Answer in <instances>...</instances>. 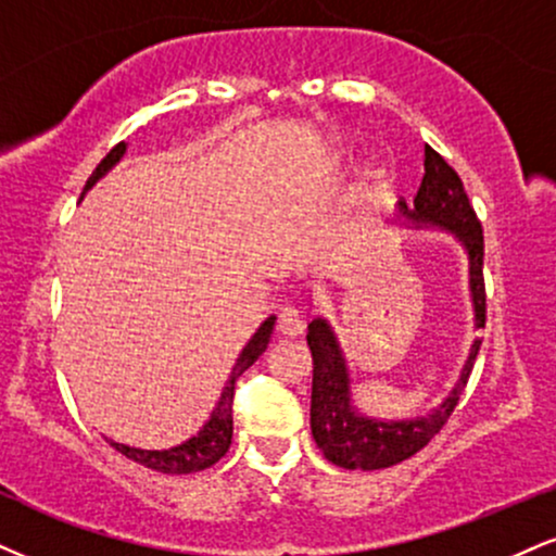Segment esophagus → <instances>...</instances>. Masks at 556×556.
Segmentation results:
<instances>
[{
    "mask_svg": "<svg viewBox=\"0 0 556 556\" xmlns=\"http://www.w3.org/2000/svg\"><path fill=\"white\" fill-rule=\"evenodd\" d=\"M303 329H305L303 313H300L295 305H285L282 311H279L277 331L285 333V337H300V333H303Z\"/></svg>",
    "mask_w": 556,
    "mask_h": 556,
    "instance_id": "obj_1",
    "label": "esophagus"
}]
</instances>
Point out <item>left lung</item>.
<instances>
[{
    "mask_svg": "<svg viewBox=\"0 0 556 556\" xmlns=\"http://www.w3.org/2000/svg\"><path fill=\"white\" fill-rule=\"evenodd\" d=\"M401 214L417 225H440L451 230L469 251V277L477 329L486 324V290H484V230L466 197L464 180L445 163L443 155L425 144V176L414 197V210L404 199L399 204ZM307 346L313 354V393H311V430L324 456L342 469L376 471L396 466L412 458L443 430L453 409H456L460 388L471 376L481 339L471 346L458 386L430 417H417L409 422H378L359 417L350 404V376L339 350L337 337L324 318L307 324Z\"/></svg>",
    "mask_w": 556,
    "mask_h": 556,
    "instance_id": "1",
    "label": "left lung"
}]
</instances>
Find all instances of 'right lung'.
I'll list each match as a JSON object with an SVG mask.
<instances>
[{
	"label": "right lung",
	"mask_w": 556,
	"mask_h": 556,
	"mask_svg": "<svg viewBox=\"0 0 556 556\" xmlns=\"http://www.w3.org/2000/svg\"><path fill=\"white\" fill-rule=\"evenodd\" d=\"M124 152H126V142H118L116 147H113L109 155L100 160V165L92 170V176L87 178L85 191L92 189V184H96L100 176H105V173H109L113 165L122 160ZM271 329H274V316L266 318L264 324L258 326V331L253 333L251 342L243 346V352H240L238 363L230 372V380L225 383L223 396H219L217 406H214L210 422L199 430V434H193L191 440H186L184 445L168 447V451H139V447L113 443V440H109V443L116 447L122 456L131 458L134 464H142L152 471L191 473V471L210 469V466H214L219 458L225 456L227 447H230V443H232V396H236V380L243 376V372L249 370L253 363H256L261 354H264L266 346H269Z\"/></svg>",
	"instance_id": "1"
}]
</instances>
